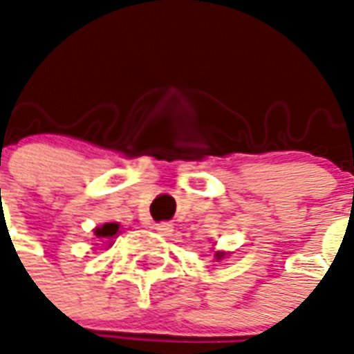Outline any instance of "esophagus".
<instances>
[{"label": "esophagus", "instance_id": "34e87169", "mask_svg": "<svg viewBox=\"0 0 354 354\" xmlns=\"http://www.w3.org/2000/svg\"><path fill=\"white\" fill-rule=\"evenodd\" d=\"M154 229H156L158 234H162V236H171L172 231H174V227H172L169 222L156 223V227H154Z\"/></svg>", "mask_w": 354, "mask_h": 354}]
</instances>
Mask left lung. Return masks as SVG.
<instances>
[{"mask_svg":"<svg viewBox=\"0 0 354 354\" xmlns=\"http://www.w3.org/2000/svg\"><path fill=\"white\" fill-rule=\"evenodd\" d=\"M225 254H227V252H222V251H218V252H216V254H214V258H216V260H222V258H223V257H225Z\"/></svg>","mask_w":354,"mask_h":354,"instance_id":"obj_1","label":"left lung"}]
</instances>
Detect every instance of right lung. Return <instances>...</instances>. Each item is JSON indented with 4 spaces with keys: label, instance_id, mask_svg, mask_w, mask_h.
<instances>
[{
    "label": "right lung",
    "instance_id": "obj_1",
    "mask_svg": "<svg viewBox=\"0 0 354 354\" xmlns=\"http://www.w3.org/2000/svg\"><path fill=\"white\" fill-rule=\"evenodd\" d=\"M118 232H120V223H103L94 229L96 238H105V240H112Z\"/></svg>",
    "mask_w": 354,
    "mask_h": 354
}]
</instances>
